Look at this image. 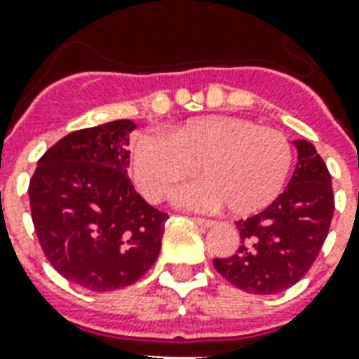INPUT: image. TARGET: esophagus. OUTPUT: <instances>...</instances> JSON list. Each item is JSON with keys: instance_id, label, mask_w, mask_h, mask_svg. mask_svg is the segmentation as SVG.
Returning a JSON list of instances; mask_svg holds the SVG:
<instances>
[{"instance_id": "1", "label": "esophagus", "mask_w": 359, "mask_h": 359, "mask_svg": "<svg viewBox=\"0 0 359 359\" xmlns=\"http://www.w3.org/2000/svg\"><path fill=\"white\" fill-rule=\"evenodd\" d=\"M196 224H199L201 227H210V225H214V222L207 218H196Z\"/></svg>"}]
</instances>
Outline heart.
<instances>
[{
  "label": "heart",
  "mask_w": 359,
  "mask_h": 359,
  "mask_svg": "<svg viewBox=\"0 0 359 359\" xmlns=\"http://www.w3.org/2000/svg\"><path fill=\"white\" fill-rule=\"evenodd\" d=\"M292 158V145L283 132L240 117L212 115L177 124L163 137L140 135L132 151V171L141 194L160 203L197 168L201 180L180 194L182 205H222L229 214L248 216L279 196Z\"/></svg>",
  "instance_id": "heart-1"
}]
</instances>
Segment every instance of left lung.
<instances>
[{"label": "left lung", "instance_id": "8db88e82", "mask_svg": "<svg viewBox=\"0 0 359 359\" xmlns=\"http://www.w3.org/2000/svg\"><path fill=\"white\" fill-rule=\"evenodd\" d=\"M294 145L298 163L289 186L262 212L236 222L235 255L214 259L218 273L251 294H276L298 283L328 236L335 208L332 177L309 141Z\"/></svg>", "mask_w": 359, "mask_h": 359}]
</instances>
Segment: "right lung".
Wrapping results in <instances>:
<instances>
[{
    "label": "right lung",
    "mask_w": 359,
    "mask_h": 359,
    "mask_svg": "<svg viewBox=\"0 0 359 359\" xmlns=\"http://www.w3.org/2000/svg\"><path fill=\"white\" fill-rule=\"evenodd\" d=\"M128 119L76 130L50 147L29 180L31 218L44 255L65 279L106 292L154 264L168 214L134 190Z\"/></svg>",
    "instance_id": "right-lung-1"
}]
</instances>
